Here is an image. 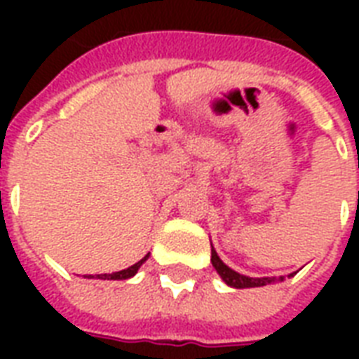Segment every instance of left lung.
<instances>
[{
  "instance_id": "left-lung-1",
  "label": "left lung",
  "mask_w": 359,
  "mask_h": 359,
  "mask_svg": "<svg viewBox=\"0 0 359 359\" xmlns=\"http://www.w3.org/2000/svg\"><path fill=\"white\" fill-rule=\"evenodd\" d=\"M210 255H212L210 257L212 266L216 268V272L219 273V278L224 279L225 283L229 285V287H235V289H251V287H264V285L276 281V278H248V276H242V273L235 272L233 268L227 266V264L219 259L214 248ZM294 273H289V278L290 276H294ZM279 279H283V278H279Z\"/></svg>"
}]
</instances>
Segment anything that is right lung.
Returning a JSON list of instances; mask_svg holds the SVG:
<instances>
[{
  "mask_svg": "<svg viewBox=\"0 0 359 359\" xmlns=\"http://www.w3.org/2000/svg\"><path fill=\"white\" fill-rule=\"evenodd\" d=\"M149 259V253H147L141 261H137L135 264H132V266H128L126 270H121V272H114V273H98V276H89V278H97V279H128L132 278V276H135L137 273V270H140V266L143 264V262Z\"/></svg>",
  "mask_w": 359,
  "mask_h": 359,
  "instance_id": "right-lung-1",
  "label": "right lung"
}]
</instances>
